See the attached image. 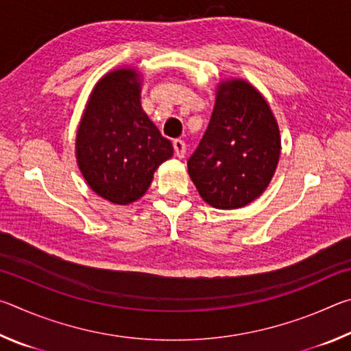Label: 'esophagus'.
Masks as SVG:
<instances>
[{
    "label": "esophagus",
    "mask_w": 351,
    "mask_h": 351,
    "mask_svg": "<svg viewBox=\"0 0 351 351\" xmlns=\"http://www.w3.org/2000/svg\"><path fill=\"white\" fill-rule=\"evenodd\" d=\"M173 150H175V154L178 158H182L184 154H186V144H184V141L175 139L173 141Z\"/></svg>",
    "instance_id": "esophagus-1"
}]
</instances>
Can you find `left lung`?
Masks as SVG:
<instances>
[{
  "instance_id": "1",
  "label": "left lung",
  "mask_w": 351,
  "mask_h": 351,
  "mask_svg": "<svg viewBox=\"0 0 351 351\" xmlns=\"http://www.w3.org/2000/svg\"><path fill=\"white\" fill-rule=\"evenodd\" d=\"M280 156V134L266 100L243 80L218 88L203 139L189 158V175L206 203L239 209L268 187Z\"/></svg>"
}]
</instances>
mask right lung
Masks as SVG:
<instances>
[{"mask_svg":"<svg viewBox=\"0 0 351 351\" xmlns=\"http://www.w3.org/2000/svg\"><path fill=\"white\" fill-rule=\"evenodd\" d=\"M139 77L117 69L100 80L77 132V162L94 192L116 204L139 199L153 173L173 154L141 108Z\"/></svg>","mask_w":351,"mask_h":351,"instance_id":"right-lung-1","label":"right lung"}]
</instances>
